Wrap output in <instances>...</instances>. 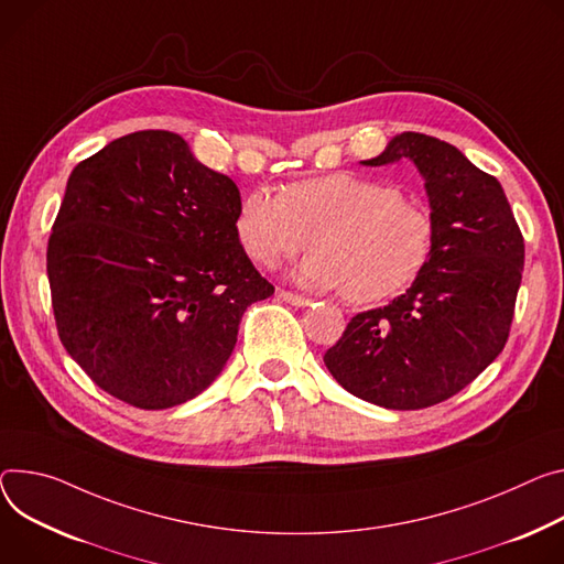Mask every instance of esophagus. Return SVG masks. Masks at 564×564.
<instances>
[{"mask_svg":"<svg viewBox=\"0 0 564 564\" xmlns=\"http://www.w3.org/2000/svg\"><path fill=\"white\" fill-rule=\"evenodd\" d=\"M276 296L290 305H296V308H305V305H311V299H305L301 294H294V292H288V290H279Z\"/></svg>","mask_w":564,"mask_h":564,"instance_id":"esophagus-1","label":"esophagus"}]
</instances>
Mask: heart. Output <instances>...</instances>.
<instances>
[{
  "mask_svg": "<svg viewBox=\"0 0 564 564\" xmlns=\"http://www.w3.org/2000/svg\"><path fill=\"white\" fill-rule=\"evenodd\" d=\"M236 236L249 259L265 268L317 247L299 263L296 279L344 290L352 303L393 296L430 259L434 227L421 204L389 182L333 173L290 184L281 195L251 191L238 207Z\"/></svg>",
  "mask_w": 564,
  "mask_h": 564,
  "instance_id": "1",
  "label": "heart"
}]
</instances>
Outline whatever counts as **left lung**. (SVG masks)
<instances>
[{
    "mask_svg": "<svg viewBox=\"0 0 564 564\" xmlns=\"http://www.w3.org/2000/svg\"><path fill=\"white\" fill-rule=\"evenodd\" d=\"M412 162L434 227L430 259L384 308L355 315L324 365L352 395L423 409L468 387L501 352L524 270V238L501 184L447 141L395 134L365 166Z\"/></svg>",
    "mask_w": 564,
    "mask_h": 564,
    "instance_id": "left-lung-1",
    "label": "left lung"
}]
</instances>
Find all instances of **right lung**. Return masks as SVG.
Masks as SVG:
<instances>
[{"label": "right lung", "instance_id": "obj_1", "mask_svg": "<svg viewBox=\"0 0 564 564\" xmlns=\"http://www.w3.org/2000/svg\"><path fill=\"white\" fill-rule=\"evenodd\" d=\"M240 191L169 130L80 162L46 249L56 326L110 395L169 409L225 369L251 303L274 294L236 236Z\"/></svg>", "mask_w": 564, "mask_h": 564}]
</instances>
